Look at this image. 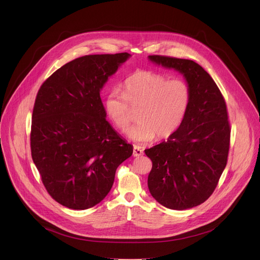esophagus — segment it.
Wrapping results in <instances>:
<instances>
[{"label":"esophagus","instance_id":"1","mask_svg":"<svg viewBox=\"0 0 260 260\" xmlns=\"http://www.w3.org/2000/svg\"><path fill=\"white\" fill-rule=\"evenodd\" d=\"M143 154V149L141 147H139V146H134V151H133V155L135 156V157H137V156H141Z\"/></svg>","mask_w":260,"mask_h":260}]
</instances>
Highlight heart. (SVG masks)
<instances>
[{"mask_svg": "<svg viewBox=\"0 0 260 260\" xmlns=\"http://www.w3.org/2000/svg\"><path fill=\"white\" fill-rule=\"evenodd\" d=\"M190 90L182 79L169 80L149 71H139L124 82L123 92L115 89L105 101L106 112L116 128L126 131L139 110L138 125L127 132L136 143H148L156 136H172L180 126L189 105Z\"/></svg>", "mask_w": 260, "mask_h": 260, "instance_id": "b5f03b06", "label": "heart"}]
</instances>
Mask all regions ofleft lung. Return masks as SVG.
I'll return each instance as SVG.
<instances>
[{"mask_svg":"<svg viewBox=\"0 0 260 260\" xmlns=\"http://www.w3.org/2000/svg\"><path fill=\"white\" fill-rule=\"evenodd\" d=\"M149 59L182 73L190 100L179 128L167 142L145 150L152 161L148 188L166 208L190 209L212 196L226 167L231 144L226 103L212 77L193 60L165 55Z\"/></svg>","mask_w":260,"mask_h":260,"instance_id":"obj_1","label":"left lung"}]
</instances>
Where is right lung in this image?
<instances>
[{"mask_svg":"<svg viewBox=\"0 0 260 260\" xmlns=\"http://www.w3.org/2000/svg\"><path fill=\"white\" fill-rule=\"evenodd\" d=\"M131 54H92L74 59L49 76L37 93L30 152L49 196L85 210L112 188L116 169L133 154L106 120L100 90Z\"/></svg>","mask_w":260,"mask_h":260,"instance_id":"obj_1","label":"right lung"}]
</instances>
